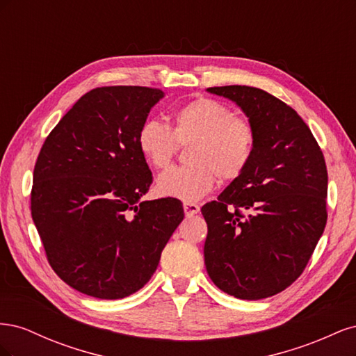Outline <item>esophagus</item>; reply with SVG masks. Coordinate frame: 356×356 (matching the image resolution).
Segmentation results:
<instances>
[{
  "mask_svg": "<svg viewBox=\"0 0 356 356\" xmlns=\"http://www.w3.org/2000/svg\"><path fill=\"white\" fill-rule=\"evenodd\" d=\"M199 211H200V208L197 207V204H195V203H184V213H186L187 218L195 217V215Z\"/></svg>",
  "mask_w": 356,
  "mask_h": 356,
  "instance_id": "obj_1",
  "label": "esophagus"
}]
</instances>
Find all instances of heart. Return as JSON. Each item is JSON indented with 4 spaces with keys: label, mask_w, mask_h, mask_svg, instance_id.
<instances>
[{
    "label": "heart",
    "mask_w": 356,
    "mask_h": 356,
    "mask_svg": "<svg viewBox=\"0 0 356 356\" xmlns=\"http://www.w3.org/2000/svg\"><path fill=\"white\" fill-rule=\"evenodd\" d=\"M255 131L245 117L234 115L227 105L199 98L182 105L174 114L172 129L147 120L138 132V148L149 165L166 168L179 145H190V165L170 168L160 174L159 195L182 202H196L213 188L217 177L238 178L250 165Z\"/></svg>",
    "instance_id": "heart-1"
}]
</instances>
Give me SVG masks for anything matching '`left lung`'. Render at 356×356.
<instances>
[{"label":"left lung","mask_w":356,"mask_h":356,"mask_svg":"<svg viewBox=\"0 0 356 356\" xmlns=\"http://www.w3.org/2000/svg\"><path fill=\"white\" fill-rule=\"evenodd\" d=\"M207 92L234 102L255 131L250 165L202 207L204 266L241 300L281 293L303 273L327 224L328 174L309 126L291 106L250 86Z\"/></svg>","instance_id":"left-lung-1"}]
</instances>
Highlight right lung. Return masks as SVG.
Segmentation results:
<instances>
[{
	"label": "right lung",
	"mask_w": 356,
	"mask_h": 356,
	"mask_svg": "<svg viewBox=\"0 0 356 356\" xmlns=\"http://www.w3.org/2000/svg\"><path fill=\"white\" fill-rule=\"evenodd\" d=\"M160 89L110 86L83 95L42 144L31 213L53 270L80 293L141 289L184 218L177 199L141 200L153 182L138 132Z\"/></svg>",
	"instance_id": "1"
}]
</instances>
